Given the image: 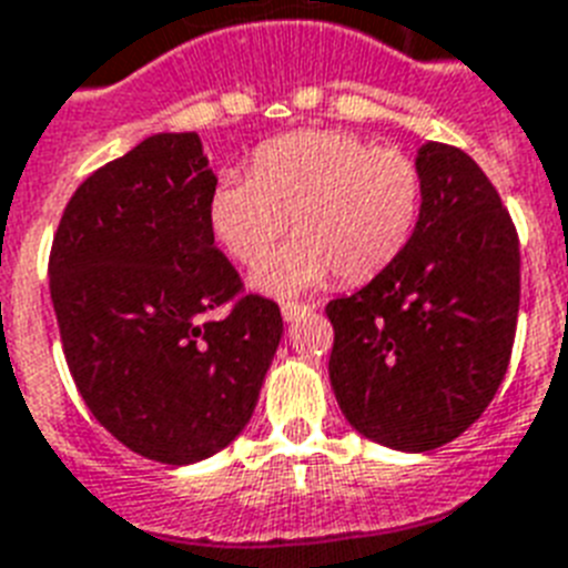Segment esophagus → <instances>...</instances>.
<instances>
[{"instance_id":"obj_1","label":"esophagus","mask_w":568,"mask_h":568,"mask_svg":"<svg viewBox=\"0 0 568 568\" xmlns=\"http://www.w3.org/2000/svg\"><path fill=\"white\" fill-rule=\"evenodd\" d=\"M280 312H283V317L292 324V321H297V317H303L306 312H312V306H306V303H283L280 306Z\"/></svg>"}]
</instances>
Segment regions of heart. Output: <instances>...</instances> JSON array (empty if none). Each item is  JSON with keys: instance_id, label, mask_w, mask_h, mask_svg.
I'll list each match as a JSON object with an SVG mask.
<instances>
[{"instance_id": "b5f03b06", "label": "heart", "mask_w": 568, "mask_h": 568, "mask_svg": "<svg viewBox=\"0 0 568 568\" xmlns=\"http://www.w3.org/2000/svg\"><path fill=\"white\" fill-rule=\"evenodd\" d=\"M423 178L412 156L349 131H292L253 151L251 172H224L210 192L215 242L256 265L295 224L298 239L253 274L265 294L306 292L335 271L364 283L388 268L414 233Z\"/></svg>"}]
</instances>
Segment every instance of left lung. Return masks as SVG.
<instances>
[{
	"mask_svg": "<svg viewBox=\"0 0 568 568\" xmlns=\"http://www.w3.org/2000/svg\"><path fill=\"white\" fill-rule=\"evenodd\" d=\"M412 239L362 292L332 300L329 382L358 435L403 452L449 444L499 390L519 315V239L487 174L444 142L417 151Z\"/></svg>",
	"mask_w": 568,
	"mask_h": 568,
	"instance_id": "1",
	"label": "left lung"
}]
</instances>
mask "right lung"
<instances>
[{
  "instance_id": "1",
  "label": "right lung",
  "mask_w": 568,
  "mask_h": 568,
  "mask_svg": "<svg viewBox=\"0 0 568 568\" xmlns=\"http://www.w3.org/2000/svg\"><path fill=\"white\" fill-rule=\"evenodd\" d=\"M215 180L197 133H154L75 189L49 256L78 394L119 444L174 467L242 435L283 338L280 306L242 294L215 247Z\"/></svg>"
}]
</instances>
